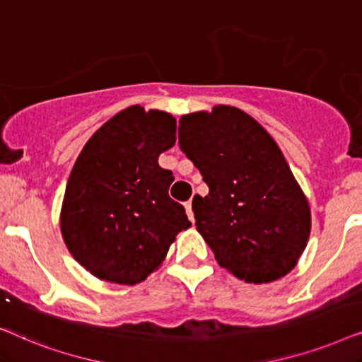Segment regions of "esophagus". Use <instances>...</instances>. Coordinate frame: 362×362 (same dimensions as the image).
Wrapping results in <instances>:
<instances>
[{"mask_svg":"<svg viewBox=\"0 0 362 362\" xmlns=\"http://www.w3.org/2000/svg\"><path fill=\"white\" fill-rule=\"evenodd\" d=\"M185 207H186V214L189 217V221L194 222V214H192V201H187Z\"/></svg>","mask_w":362,"mask_h":362,"instance_id":"esophagus-1","label":"esophagus"}]
</instances>
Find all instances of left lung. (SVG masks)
Returning <instances> with one entry per match:
<instances>
[{"instance_id": "8db88e82", "label": "left lung", "mask_w": 362, "mask_h": 362, "mask_svg": "<svg viewBox=\"0 0 362 362\" xmlns=\"http://www.w3.org/2000/svg\"><path fill=\"white\" fill-rule=\"evenodd\" d=\"M177 136L209 187L192 211L219 265L249 284L285 276L308 244L311 214L274 138L229 105L185 115Z\"/></svg>"}]
</instances>
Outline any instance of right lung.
<instances>
[{
	"label": "right lung",
	"mask_w": 362,
	"mask_h": 362,
	"mask_svg": "<svg viewBox=\"0 0 362 362\" xmlns=\"http://www.w3.org/2000/svg\"><path fill=\"white\" fill-rule=\"evenodd\" d=\"M176 143V118L128 107L93 133L69 176L61 232L69 252L100 280L135 285L165 260L186 211L158 156Z\"/></svg>",
	"instance_id": "1"
}]
</instances>
